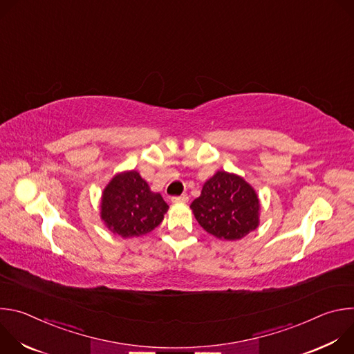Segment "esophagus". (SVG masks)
Masks as SVG:
<instances>
[{
  "mask_svg": "<svg viewBox=\"0 0 354 354\" xmlns=\"http://www.w3.org/2000/svg\"><path fill=\"white\" fill-rule=\"evenodd\" d=\"M187 200H189V197H187L186 194H180V196H174V197L171 198V201H172V203H187Z\"/></svg>",
  "mask_w": 354,
  "mask_h": 354,
  "instance_id": "obj_1",
  "label": "esophagus"
}]
</instances>
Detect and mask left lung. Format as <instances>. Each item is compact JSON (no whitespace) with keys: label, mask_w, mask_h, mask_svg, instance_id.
Masks as SVG:
<instances>
[{"label":"left lung","mask_w":354,"mask_h":354,"mask_svg":"<svg viewBox=\"0 0 354 354\" xmlns=\"http://www.w3.org/2000/svg\"><path fill=\"white\" fill-rule=\"evenodd\" d=\"M197 223L213 236L236 241L259 227L261 201L242 176L217 171L190 205Z\"/></svg>","instance_id":"obj_1"}]
</instances>
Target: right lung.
I'll use <instances>...</instances> for the list:
<instances>
[{
	"instance_id": "right-lung-1",
	"label": "right lung",
	"mask_w": 354,
	"mask_h": 354,
	"mask_svg": "<svg viewBox=\"0 0 354 354\" xmlns=\"http://www.w3.org/2000/svg\"><path fill=\"white\" fill-rule=\"evenodd\" d=\"M169 206L131 169L116 174L100 197V220L122 238L141 236L161 224Z\"/></svg>"
}]
</instances>
